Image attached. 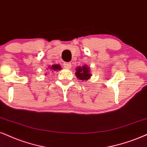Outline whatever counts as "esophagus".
<instances>
[{
	"instance_id": "esophagus-1",
	"label": "esophagus",
	"mask_w": 147,
	"mask_h": 147,
	"mask_svg": "<svg viewBox=\"0 0 147 147\" xmlns=\"http://www.w3.org/2000/svg\"><path fill=\"white\" fill-rule=\"evenodd\" d=\"M72 65H71V63L70 62H64V67L66 68V69H70V68H71Z\"/></svg>"
}]
</instances>
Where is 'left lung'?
Instances as JSON below:
<instances>
[{
    "label": "left lung",
    "mask_w": 147,
    "mask_h": 147,
    "mask_svg": "<svg viewBox=\"0 0 147 147\" xmlns=\"http://www.w3.org/2000/svg\"><path fill=\"white\" fill-rule=\"evenodd\" d=\"M76 70H77V72H75V75L77 76V79H79V80L87 81L92 76L90 73V67H88L86 65L82 66H78L76 68Z\"/></svg>",
    "instance_id": "left-lung-1"
}]
</instances>
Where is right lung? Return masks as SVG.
Segmentation results:
<instances>
[{"label": "right lung", "instance_id": "add662e5", "mask_svg": "<svg viewBox=\"0 0 147 147\" xmlns=\"http://www.w3.org/2000/svg\"><path fill=\"white\" fill-rule=\"evenodd\" d=\"M49 70L51 72H53V71H55V70H60L62 69V68H61V66L59 64H53L51 66H50L49 68Z\"/></svg>", "mask_w": 147, "mask_h": 147}]
</instances>
